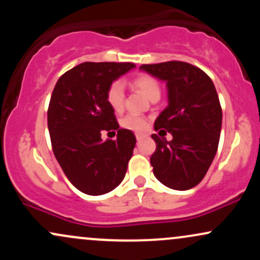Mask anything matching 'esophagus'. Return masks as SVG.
I'll use <instances>...</instances> for the list:
<instances>
[{
  "label": "esophagus",
  "instance_id": "34e87169",
  "mask_svg": "<svg viewBox=\"0 0 260 260\" xmlns=\"http://www.w3.org/2000/svg\"><path fill=\"white\" fill-rule=\"evenodd\" d=\"M145 137H147V134H144V133H137L136 134L137 140H142L143 138H145Z\"/></svg>",
  "mask_w": 260,
  "mask_h": 260
}]
</instances>
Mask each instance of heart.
I'll return each instance as SVG.
<instances>
[{
	"mask_svg": "<svg viewBox=\"0 0 260 260\" xmlns=\"http://www.w3.org/2000/svg\"><path fill=\"white\" fill-rule=\"evenodd\" d=\"M133 86L139 89L149 100L159 99L160 98V85L157 80L153 78L149 74H139L133 79ZM106 100L109 105L112 107L115 111H120L124 104V88L121 82H113L110 85L109 90L106 94ZM121 124L124 128L131 131H144L147 128V120L142 116L136 115V113H129L122 118Z\"/></svg>",
	"mask_w": 260,
	"mask_h": 260,
	"instance_id": "1",
	"label": "heart"
}]
</instances>
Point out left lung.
Listing matches in <instances>:
<instances>
[{
  "label": "left lung",
  "mask_w": 260,
  "mask_h": 260,
  "mask_svg": "<svg viewBox=\"0 0 260 260\" xmlns=\"http://www.w3.org/2000/svg\"><path fill=\"white\" fill-rule=\"evenodd\" d=\"M140 70L168 88L169 105L154 128L168 131L172 140L151 136L156 143L150 157L155 177L172 189H190L204 178L219 145L222 111L213 80L201 68L181 61L143 64Z\"/></svg>",
  "instance_id": "1"
}]
</instances>
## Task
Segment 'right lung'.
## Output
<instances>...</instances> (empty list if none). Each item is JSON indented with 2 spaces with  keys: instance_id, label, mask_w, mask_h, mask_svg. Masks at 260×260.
I'll return each mask as SVG.
<instances>
[{
  "instance_id": "obj_1",
  "label": "right lung",
  "mask_w": 260,
  "mask_h": 260,
  "mask_svg": "<svg viewBox=\"0 0 260 260\" xmlns=\"http://www.w3.org/2000/svg\"><path fill=\"white\" fill-rule=\"evenodd\" d=\"M134 67L128 62H84L61 76L52 91L47 126L53 154L71 183L85 194L111 192L126 175L136 136L118 126L106 94ZM105 130H117L116 140L104 142Z\"/></svg>"
}]
</instances>
